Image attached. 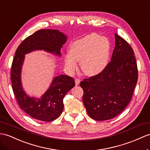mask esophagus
<instances>
[{"instance_id": "1", "label": "esophagus", "mask_w": 150, "mask_h": 150, "mask_svg": "<svg viewBox=\"0 0 150 150\" xmlns=\"http://www.w3.org/2000/svg\"><path fill=\"white\" fill-rule=\"evenodd\" d=\"M80 83V79L79 78H76L75 79V83H76V85H78Z\"/></svg>"}]
</instances>
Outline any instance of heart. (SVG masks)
I'll list each match as a JSON object with an SVG mask.
<instances>
[{
  "mask_svg": "<svg viewBox=\"0 0 150 150\" xmlns=\"http://www.w3.org/2000/svg\"><path fill=\"white\" fill-rule=\"evenodd\" d=\"M71 53L65 55V64L71 71L81 67L86 74L96 75L107 67L111 52L110 42L108 38L97 34H91L76 40L70 46Z\"/></svg>",
  "mask_w": 150,
  "mask_h": 150,
  "instance_id": "1",
  "label": "heart"
}]
</instances>
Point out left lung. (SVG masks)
Here are the masks:
<instances>
[{
	"label": "left lung",
	"mask_w": 150,
	"mask_h": 150,
	"mask_svg": "<svg viewBox=\"0 0 150 150\" xmlns=\"http://www.w3.org/2000/svg\"><path fill=\"white\" fill-rule=\"evenodd\" d=\"M111 62L104 70L80 83L83 102L91 118L104 121L120 114L132 98L138 78L132 47L115 34Z\"/></svg>",
	"instance_id": "left-lung-1"
}]
</instances>
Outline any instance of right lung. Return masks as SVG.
Returning a JSON list of instances; mask_svg holds the SVG:
<instances>
[{
  "label": "right lung",
  "instance_id": "obj_1",
  "mask_svg": "<svg viewBox=\"0 0 150 150\" xmlns=\"http://www.w3.org/2000/svg\"><path fill=\"white\" fill-rule=\"evenodd\" d=\"M66 41L67 36L62 32L43 29L23 40L16 51L11 71L12 88L21 109L33 118L43 122L57 119L63 111L64 98L75 86V82L70 76L58 75L53 78L51 86L41 98L30 97L24 92L21 82V71L25 54L32 51L43 50L60 56V49Z\"/></svg>",
  "mask_w": 150,
  "mask_h": 150
}]
</instances>
